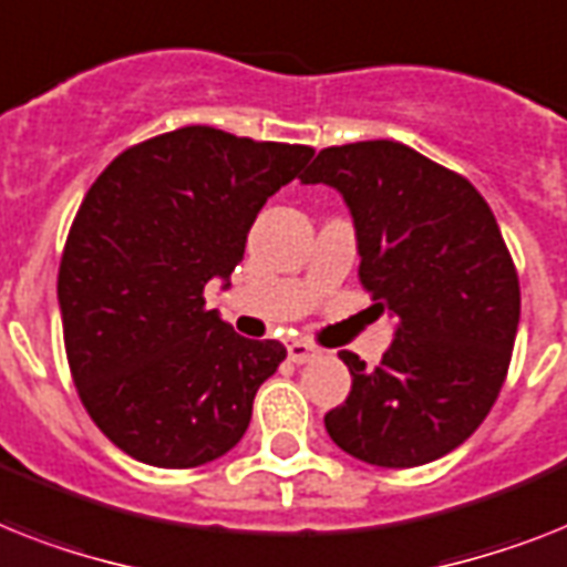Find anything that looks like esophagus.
Returning <instances> with one entry per match:
<instances>
[{"instance_id": "1", "label": "esophagus", "mask_w": 567, "mask_h": 567, "mask_svg": "<svg viewBox=\"0 0 567 567\" xmlns=\"http://www.w3.org/2000/svg\"><path fill=\"white\" fill-rule=\"evenodd\" d=\"M288 358H291L293 363L317 361V358H320V349L306 343V340H291V343H288Z\"/></svg>"}]
</instances>
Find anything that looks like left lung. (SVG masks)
Wrapping results in <instances>:
<instances>
[{
  "instance_id": "obj_1",
  "label": "left lung",
  "mask_w": 567,
  "mask_h": 567,
  "mask_svg": "<svg viewBox=\"0 0 567 567\" xmlns=\"http://www.w3.org/2000/svg\"><path fill=\"white\" fill-rule=\"evenodd\" d=\"M299 179L343 195L361 285L395 317L375 370L340 352L352 390L326 431L370 466L443 457L475 434L509 370L522 291L498 220L466 177L402 142L323 148Z\"/></svg>"
}]
</instances>
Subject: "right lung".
Masks as SVG:
<instances>
[{
    "label": "right lung",
    "instance_id": "obj_1",
    "mask_svg": "<svg viewBox=\"0 0 567 567\" xmlns=\"http://www.w3.org/2000/svg\"><path fill=\"white\" fill-rule=\"evenodd\" d=\"M315 156L192 124L133 145L99 174L58 274L66 358L92 422L159 468L218 460L285 361L209 311L204 288L244 259L268 197Z\"/></svg>",
    "mask_w": 567,
    "mask_h": 567
}]
</instances>
